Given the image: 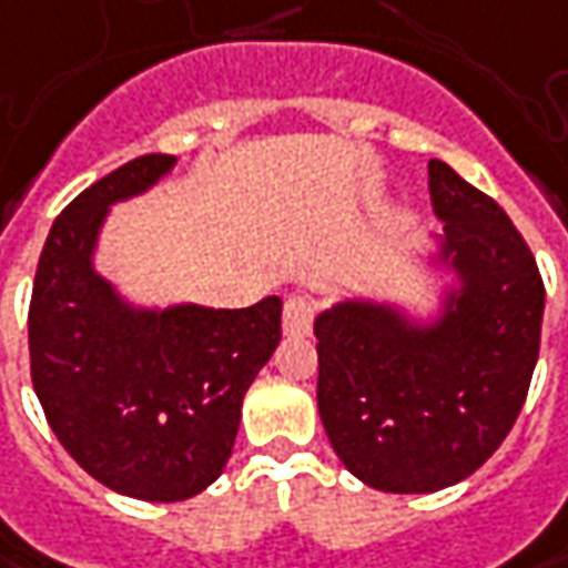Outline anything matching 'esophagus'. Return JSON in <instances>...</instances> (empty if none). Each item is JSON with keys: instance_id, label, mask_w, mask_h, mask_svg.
Wrapping results in <instances>:
<instances>
[{"instance_id": "esophagus-1", "label": "esophagus", "mask_w": 568, "mask_h": 568, "mask_svg": "<svg viewBox=\"0 0 568 568\" xmlns=\"http://www.w3.org/2000/svg\"><path fill=\"white\" fill-rule=\"evenodd\" d=\"M314 314H317V304L304 295H292L285 298L283 307V329L285 336H307L311 326H314Z\"/></svg>"}]
</instances>
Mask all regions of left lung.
Here are the masks:
<instances>
[{
	"label": "left lung",
	"mask_w": 568,
	"mask_h": 568,
	"mask_svg": "<svg viewBox=\"0 0 568 568\" xmlns=\"http://www.w3.org/2000/svg\"><path fill=\"white\" fill-rule=\"evenodd\" d=\"M443 223L434 264L456 285L427 323L374 298L314 321L317 408L343 465L374 490L434 494L475 475L513 430L540 348L531 247L484 191L427 163Z\"/></svg>",
	"instance_id": "8db88e82"
}]
</instances>
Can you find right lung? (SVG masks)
I'll return each mask as SVG.
<instances>
[{
  "label": "right lung",
  "mask_w": 568,
  "mask_h": 568,
  "mask_svg": "<svg viewBox=\"0 0 568 568\" xmlns=\"http://www.w3.org/2000/svg\"><path fill=\"white\" fill-rule=\"evenodd\" d=\"M175 166L148 153L81 191L52 223L33 276L30 381L52 434L90 478L148 503L206 490L232 456L242 399L283 336V302L138 307L97 273L109 206Z\"/></svg>",
  "instance_id": "1"
}]
</instances>
